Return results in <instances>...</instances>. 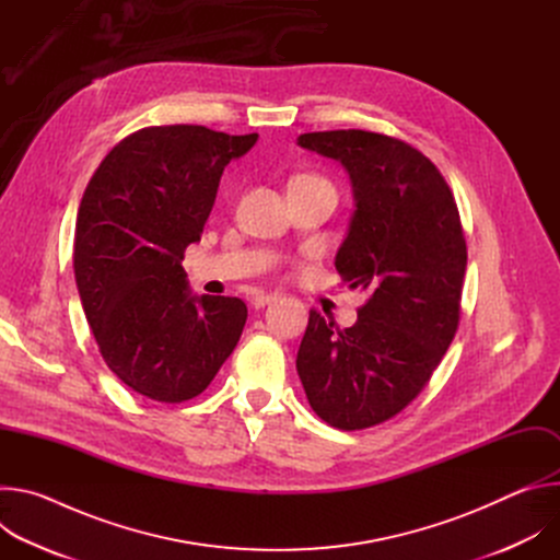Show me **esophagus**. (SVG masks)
<instances>
[{
	"instance_id": "34e87169",
	"label": "esophagus",
	"mask_w": 560,
	"mask_h": 560,
	"mask_svg": "<svg viewBox=\"0 0 560 560\" xmlns=\"http://www.w3.org/2000/svg\"><path fill=\"white\" fill-rule=\"evenodd\" d=\"M277 299V294H268V292H261V294H257V296H253V305L255 307H266L268 303H272Z\"/></svg>"
}]
</instances>
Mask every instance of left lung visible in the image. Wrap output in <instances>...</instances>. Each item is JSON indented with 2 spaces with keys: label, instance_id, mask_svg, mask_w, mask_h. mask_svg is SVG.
<instances>
[{
  "label": "left lung",
  "instance_id": "1",
  "mask_svg": "<svg viewBox=\"0 0 560 560\" xmlns=\"http://www.w3.org/2000/svg\"><path fill=\"white\" fill-rule=\"evenodd\" d=\"M339 162L354 212L335 266L370 290L352 328L310 310L296 372L310 408L339 430H363L401 412L450 348L467 250L450 186L410 143L365 130L299 135Z\"/></svg>",
  "mask_w": 560,
  "mask_h": 560
}]
</instances>
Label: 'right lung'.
Instances as JSON below:
<instances>
[{"label":"right lung","instance_id":"obj_1","mask_svg":"<svg viewBox=\"0 0 560 560\" xmlns=\"http://www.w3.org/2000/svg\"><path fill=\"white\" fill-rule=\"evenodd\" d=\"M259 135L152 126L121 139L79 203L74 281L106 365L137 394H201L244 332L236 296L192 294L182 266L201 238L223 168Z\"/></svg>","mask_w":560,"mask_h":560}]
</instances>
